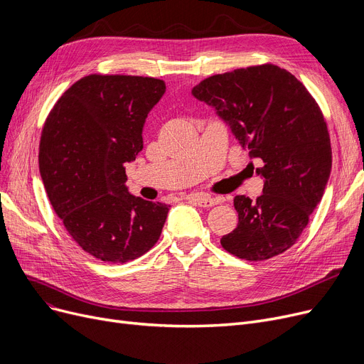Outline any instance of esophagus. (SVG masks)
Returning <instances> with one entry per match:
<instances>
[{"label":"esophagus","mask_w":364,"mask_h":364,"mask_svg":"<svg viewBox=\"0 0 364 364\" xmlns=\"http://www.w3.org/2000/svg\"><path fill=\"white\" fill-rule=\"evenodd\" d=\"M188 199L193 200L196 205H199L202 208H211V206L221 202L220 198H209V196H205V195H193V196H190Z\"/></svg>","instance_id":"obj_1"}]
</instances>
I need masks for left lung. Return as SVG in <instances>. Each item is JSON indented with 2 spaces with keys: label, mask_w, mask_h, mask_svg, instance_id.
Instances as JSON below:
<instances>
[{
  "label": "left lung",
  "mask_w": 364,
  "mask_h": 364,
  "mask_svg": "<svg viewBox=\"0 0 364 364\" xmlns=\"http://www.w3.org/2000/svg\"><path fill=\"white\" fill-rule=\"evenodd\" d=\"M193 97L215 109L250 158L264 165L262 195L235 198L237 227L221 237L247 261L276 257L296 242L323 198L332 169L328 125L295 76L272 63L209 76Z\"/></svg>",
  "instance_id": "obj_1"
}]
</instances>
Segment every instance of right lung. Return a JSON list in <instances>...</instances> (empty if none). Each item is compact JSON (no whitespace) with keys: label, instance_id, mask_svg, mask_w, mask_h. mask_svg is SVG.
<instances>
[{"label":"right lung","instance_id":"right-lung-1","mask_svg":"<svg viewBox=\"0 0 364 364\" xmlns=\"http://www.w3.org/2000/svg\"><path fill=\"white\" fill-rule=\"evenodd\" d=\"M165 82L131 75H88L63 92L44 124L40 172L68 233L85 252L124 264L151 250L169 205L128 192L125 164L143 149L149 112Z\"/></svg>","mask_w":364,"mask_h":364}]
</instances>
